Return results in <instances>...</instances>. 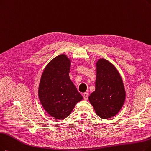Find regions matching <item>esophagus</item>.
Returning <instances> with one entry per match:
<instances>
[{"label":"esophagus","mask_w":151,"mask_h":151,"mask_svg":"<svg viewBox=\"0 0 151 151\" xmlns=\"http://www.w3.org/2000/svg\"><path fill=\"white\" fill-rule=\"evenodd\" d=\"M83 97L84 100H88V94L87 93H84L83 94Z\"/></svg>","instance_id":"1"}]
</instances>
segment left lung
<instances>
[{
    "mask_svg": "<svg viewBox=\"0 0 151 151\" xmlns=\"http://www.w3.org/2000/svg\"><path fill=\"white\" fill-rule=\"evenodd\" d=\"M95 67V90L90 95L88 100L99 117L112 118L122 109L125 101L122 78L115 66L105 59H99Z\"/></svg>",
    "mask_w": 151,
    "mask_h": 151,
    "instance_id": "obj_1",
    "label": "left lung"
}]
</instances>
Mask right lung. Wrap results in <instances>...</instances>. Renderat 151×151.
<instances>
[{
    "label": "right lung",
    "mask_w": 151,
    "mask_h": 151,
    "mask_svg": "<svg viewBox=\"0 0 151 151\" xmlns=\"http://www.w3.org/2000/svg\"><path fill=\"white\" fill-rule=\"evenodd\" d=\"M72 60L65 55L53 58L41 74L38 98L51 117L63 119L70 115L82 96L69 78Z\"/></svg>",
    "instance_id": "obj_1"
}]
</instances>
